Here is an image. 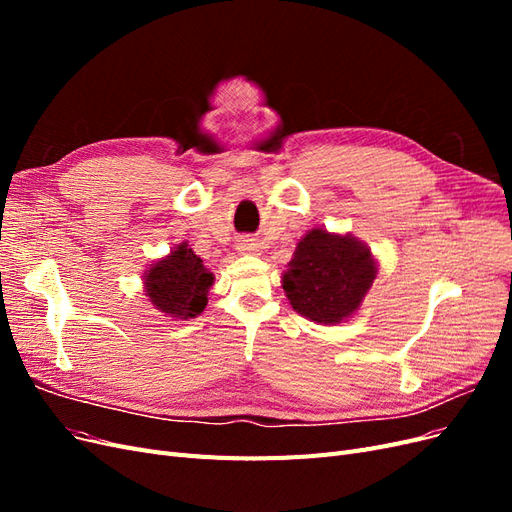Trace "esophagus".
I'll list each match as a JSON object with an SVG mask.
<instances>
[{"label":"esophagus","instance_id":"esophagus-1","mask_svg":"<svg viewBox=\"0 0 512 512\" xmlns=\"http://www.w3.org/2000/svg\"><path fill=\"white\" fill-rule=\"evenodd\" d=\"M237 250L241 254H258L260 252V243L256 239H241L239 245H237Z\"/></svg>","mask_w":512,"mask_h":512}]
</instances>
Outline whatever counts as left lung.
Wrapping results in <instances>:
<instances>
[{"instance_id":"obj_1","label":"left lung","mask_w":512,"mask_h":512,"mask_svg":"<svg viewBox=\"0 0 512 512\" xmlns=\"http://www.w3.org/2000/svg\"><path fill=\"white\" fill-rule=\"evenodd\" d=\"M376 273L365 243L312 228L297 243L282 288L297 314L318 324H339L361 307Z\"/></svg>"}]
</instances>
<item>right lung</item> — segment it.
<instances>
[{"instance_id": "right-lung-1", "label": "right lung", "mask_w": 512, "mask_h": 512, "mask_svg": "<svg viewBox=\"0 0 512 512\" xmlns=\"http://www.w3.org/2000/svg\"><path fill=\"white\" fill-rule=\"evenodd\" d=\"M143 280L153 307L175 320H188L203 314L215 277L192 247L181 243L168 256L153 262Z\"/></svg>"}]
</instances>
